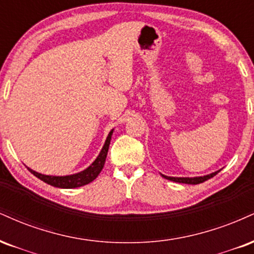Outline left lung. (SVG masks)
I'll return each instance as SVG.
<instances>
[{"instance_id":"1","label":"left lung","mask_w":254,"mask_h":254,"mask_svg":"<svg viewBox=\"0 0 254 254\" xmlns=\"http://www.w3.org/2000/svg\"><path fill=\"white\" fill-rule=\"evenodd\" d=\"M220 171H221V170H219V171H215V172H213V174H209V175L199 176V177H170V176H165L163 174H160V175H162L164 178H166V180L172 181V182H177V183L199 184V183H203V182L209 180V178H211V177H214V176L219 174Z\"/></svg>"}]
</instances>
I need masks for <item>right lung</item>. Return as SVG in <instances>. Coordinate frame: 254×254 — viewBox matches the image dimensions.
<instances>
[{"label": "right lung", "instance_id": "add662e5", "mask_svg": "<svg viewBox=\"0 0 254 254\" xmlns=\"http://www.w3.org/2000/svg\"><path fill=\"white\" fill-rule=\"evenodd\" d=\"M114 129H112L107 136L106 141H104V145L101 150L100 154H98L96 159L92 162L88 168L83 170V171L77 172V174L73 175H67V176H51V175H43L39 174V172L34 171V170L27 168L31 171L35 177H38L39 180H41L45 183L50 184V186L56 187V188H62V189H73V188H79L83 186H86V184L91 183L95 178L100 175V172L102 171L104 163H106L107 153H108L109 150V144L110 140H112V135Z\"/></svg>", "mask_w": 254, "mask_h": 254}]
</instances>
